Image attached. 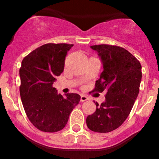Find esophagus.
Returning a JSON list of instances; mask_svg holds the SVG:
<instances>
[{
	"label": "esophagus",
	"instance_id": "34e87169",
	"mask_svg": "<svg viewBox=\"0 0 159 159\" xmlns=\"http://www.w3.org/2000/svg\"><path fill=\"white\" fill-rule=\"evenodd\" d=\"M88 100H89V98H88L86 95H84V94H82V95L81 96V102H85V101H88Z\"/></svg>",
	"mask_w": 159,
	"mask_h": 159
}]
</instances>
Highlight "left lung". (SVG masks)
<instances>
[{"mask_svg":"<svg viewBox=\"0 0 159 159\" xmlns=\"http://www.w3.org/2000/svg\"><path fill=\"white\" fill-rule=\"evenodd\" d=\"M102 61L103 71L93 91L107 90L105 102H96V111L86 118L88 128L106 133L118 129L130 114L139 93L142 66L131 53L118 46H91Z\"/></svg>","mask_w":159,"mask_h":159,"instance_id":"8db88e82","label":"left lung"}]
</instances>
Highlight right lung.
<instances>
[{
	"instance_id": "1",
	"label": "right lung",
	"mask_w": 159,
	"mask_h": 159,
	"mask_svg": "<svg viewBox=\"0 0 159 159\" xmlns=\"http://www.w3.org/2000/svg\"><path fill=\"white\" fill-rule=\"evenodd\" d=\"M73 44H46L23 59L19 70L20 94L26 115L38 129L56 132L66 125L81 96L68 93L63 97L53 84L65 68L67 53Z\"/></svg>"
}]
</instances>
